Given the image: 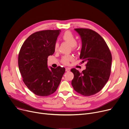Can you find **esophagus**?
Here are the masks:
<instances>
[{
    "label": "esophagus",
    "mask_w": 129,
    "mask_h": 129,
    "mask_svg": "<svg viewBox=\"0 0 129 129\" xmlns=\"http://www.w3.org/2000/svg\"><path fill=\"white\" fill-rule=\"evenodd\" d=\"M70 71V68H66V71L67 72H69Z\"/></svg>",
    "instance_id": "esophagus-1"
}]
</instances>
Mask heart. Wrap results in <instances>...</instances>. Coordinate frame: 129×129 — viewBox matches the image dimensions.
Returning a JSON list of instances; mask_svg holds the SVG:
<instances>
[{"label": "heart", "mask_w": 129, "mask_h": 129, "mask_svg": "<svg viewBox=\"0 0 129 129\" xmlns=\"http://www.w3.org/2000/svg\"><path fill=\"white\" fill-rule=\"evenodd\" d=\"M62 39L66 42L68 43L71 45V47L73 51L76 49V45L77 44V40L74 35L69 31H67L62 35ZM59 47V44L57 43H56L54 45V50L55 51L58 50ZM73 57L71 55H66L64 56L61 59V62L65 64L68 65L69 63V62L72 60Z\"/></svg>", "instance_id": "obj_1"}]
</instances>
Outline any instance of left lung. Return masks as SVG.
Segmentation results:
<instances>
[{
    "instance_id": "8db88e82",
    "label": "left lung",
    "mask_w": 129,
    "mask_h": 129,
    "mask_svg": "<svg viewBox=\"0 0 129 129\" xmlns=\"http://www.w3.org/2000/svg\"><path fill=\"white\" fill-rule=\"evenodd\" d=\"M74 29L82 42L80 58L87 63L86 70L82 72L71 69L74 74L71 84L77 92L90 96L102 90L110 78L112 54L103 38L96 32L87 28Z\"/></svg>"
}]
</instances>
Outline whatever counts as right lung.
<instances>
[{"label": "right lung", "mask_w": 129, "mask_h": 129, "mask_svg": "<svg viewBox=\"0 0 129 129\" xmlns=\"http://www.w3.org/2000/svg\"><path fill=\"white\" fill-rule=\"evenodd\" d=\"M60 30L36 32L23 44L18 57V64L23 81L35 94L46 96L56 91L65 72V68L47 67V58L55 52Z\"/></svg>", "instance_id": "1"}]
</instances>
